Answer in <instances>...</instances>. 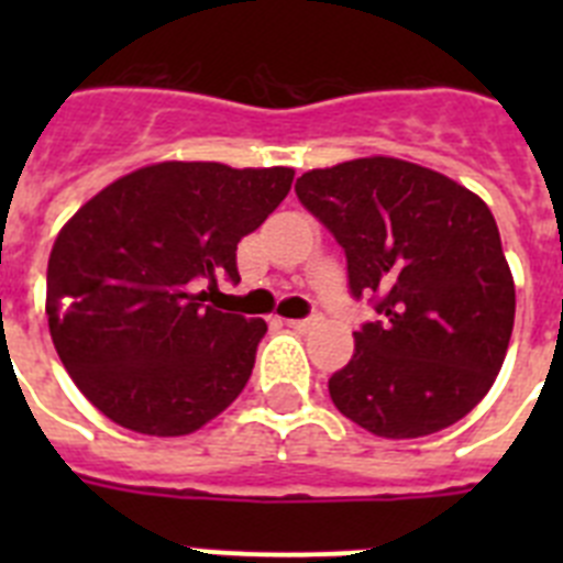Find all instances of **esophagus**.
Instances as JSON below:
<instances>
[{"instance_id": "34e87169", "label": "esophagus", "mask_w": 563, "mask_h": 563, "mask_svg": "<svg viewBox=\"0 0 563 563\" xmlns=\"http://www.w3.org/2000/svg\"><path fill=\"white\" fill-rule=\"evenodd\" d=\"M318 321H321V318H318V316L296 318V321H290V327H292V330H298V332H307V330H312V327H316Z\"/></svg>"}]
</instances>
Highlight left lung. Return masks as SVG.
<instances>
[{"label":"left lung","instance_id":"1","mask_svg":"<svg viewBox=\"0 0 563 563\" xmlns=\"http://www.w3.org/2000/svg\"><path fill=\"white\" fill-rule=\"evenodd\" d=\"M296 197L346 253L352 296L377 312L330 377L335 409L389 440L462 420L494 386L514 332L516 287L490 208L395 157L312 168Z\"/></svg>","mask_w":563,"mask_h":563}]
</instances>
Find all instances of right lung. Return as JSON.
I'll use <instances>...</instances> for the list:
<instances>
[{
  "label": "right lung",
  "instance_id": "right-lung-1",
  "mask_svg": "<svg viewBox=\"0 0 563 563\" xmlns=\"http://www.w3.org/2000/svg\"><path fill=\"white\" fill-rule=\"evenodd\" d=\"M292 168L157 163L96 194L47 265V321L64 369L129 431L183 437L225 411L256 363L265 321L208 305L236 285L239 239L285 200Z\"/></svg>",
  "mask_w": 563,
  "mask_h": 563
}]
</instances>
